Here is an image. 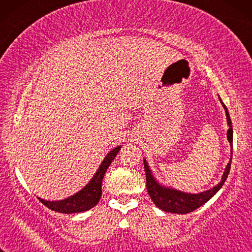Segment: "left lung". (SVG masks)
I'll return each mask as SVG.
<instances>
[{"label": "left lung", "instance_id": "1", "mask_svg": "<svg viewBox=\"0 0 252 252\" xmlns=\"http://www.w3.org/2000/svg\"><path fill=\"white\" fill-rule=\"evenodd\" d=\"M221 101V99H220ZM222 103V102H221ZM223 108H225L226 116H227V123H228V132H227V137H228V141L230 146L233 148V128H232V122H230V117L228 113V110H227L226 105L223 104ZM233 156V151H232ZM144 163V171H146V181H147V190L148 194H149L150 198L153 199V202L156 204L158 208L163 210L165 212H171V213H189L192 212L199 206L205 204L206 202L209 201L210 198L213 197V195L216 194L217 191L219 190L220 188L222 187V185L225 184L227 177L229 174L230 170V163H232V158H230L228 165L226 166L225 173L222 175L221 182L213 187L210 190L203 191L201 194H185V192L174 190V189H168L164 188L157 184V181L155 180L153 174L148 167V164L146 160H143Z\"/></svg>", "mask_w": 252, "mask_h": 252}]
</instances>
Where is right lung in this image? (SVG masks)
Masks as SVG:
<instances>
[{"label": "right lung", "instance_id": "add662e5", "mask_svg": "<svg viewBox=\"0 0 252 252\" xmlns=\"http://www.w3.org/2000/svg\"><path fill=\"white\" fill-rule=\"evenodd\" d=\"M120 150V147H117L112 151L106 155V157L103 160V163L99 166L98 171L96 172L95 177L92 179V181L86 186V187L77 194L71 196L63 201L49 202L44 201L42 198H39V201L49 208L50 210L61 213H77L84 212L87 210L94 208L97 204L102 195V180L104 177L105 171L111 164V161L115 159V157Z\"/></svg>", "mask_w": 252, "mask_h": 252}]
</instances>
